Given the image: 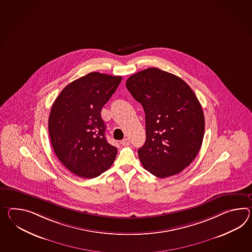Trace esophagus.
Wrapping results in <instances>:
<instances>
[{
	"mask_svg": "<svg viewBox=\"0 0 252 252\" xmlns=\"http://www.w3.org/2000/svg\"><path fill=\"white\" fill-rule=\"evenodd\" d=\"M121 144L123 145V146H129L130 145V140H129V138H124L123 140L121 141Z\"/></svg>",
	"mask_w": 252,
	"mask_h": 252,
	"instance_id": "obj_1",
	"label": "esophagus"
}]
</instances>
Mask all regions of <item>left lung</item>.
<instances>
[{"instance_id":"obj_1","label":"left lung","mask_w":252,"mask_h":252,"mask_svg":"<svg viewBox=\"0 0 252 252\" xmlns=\"http://www.w3.org/2000/svg\"><path fill=\"white\" fill-rule=\"evenodd\" d=\"M146 114V142L138 149L144 168L158 178L177 175L202 145L205 119L189 86L175 74L148 68L126 83Z\"/></svg>"}]
</instances>
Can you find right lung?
<instances>
[{
	"instance_id": "add662e5",
	"label": "right lung",
	"mask_w": 252,
	"mask_h": 252,
	"mask_svg": "<svg viewBox=\"0 0 252 252\" xmlns=\"http://www.w3.org/2000/svg\"><path fill=\"white\" fill-rule=\"evenodd\" d=\"M121 80L122 76L89 73L65 86L52 106L48 130L54 151L81 178L98 177L116 159L117 148L105 138L101 110Z\"/></svg>"
}]
</instances>
